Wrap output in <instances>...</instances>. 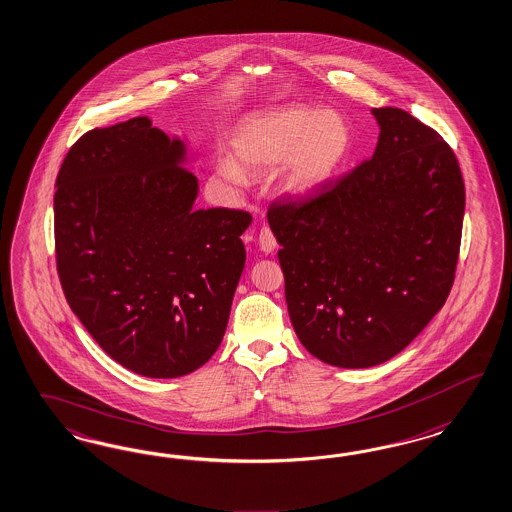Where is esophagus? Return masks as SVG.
Instances as JSON below:
<instances>
[{"label": "esophagus", "mask_w": 512, "mask_h": 512, "mask_svg": "<svg viewBox=\"0 0 512 512\" xmlns=\"http://www.w3.org/2000/svg\"><path fill=\"white\" fill-rule=\"evenodd\" d=\"M258 245H260V250L265 252V254H271L273 250L277 249V239H275V235L267 226H263L260 234H258Z\"/></svg>", "instance_id": "esophagus-1"}]
</instances>
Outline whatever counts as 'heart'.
Listing matches in <instances>:
<instances>
[{"instance_id": "b5f03b06", "label": "heart", "mask_w": 512, "mask_h": 512, "mask_svg": "<svg viewBox=\"0 0 512 512\" xmlns=\"http://www.w3.org/2000/svg\"><path fill=\"white\" fill-rule=\"evenodd\" d=\"M350 146L348 123L333 110L282 106L237 125L230 140V157L220 159L217 174L230 183H245L280 168L282 192L305 200L335 179Z\"/></svg>"}]
</instances>
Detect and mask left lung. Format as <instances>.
I'll list each match as a JSON object with an SVG mask.
<instances>
[{"label": "left lung", "instance_id": "8db88e82", "mask_svg": "<svg viewBox=\"0 0 512 512\" xmlns=\"http://www.w3.org/2000/svg\"><path fill=\"white\" fill-rule=\"evenodd\" d=\"M370 161L307 202L273 204L286 303L327 365L368 368L404 350L453 288L466 207L453 149L400 108H372Z\"/></svg>", "mask_w": 512, "mask_h": 512}]
</instances>
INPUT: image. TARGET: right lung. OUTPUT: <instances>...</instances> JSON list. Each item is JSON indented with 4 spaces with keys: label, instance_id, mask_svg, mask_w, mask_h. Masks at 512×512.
<instances>
[{
    "label": "right lung",
    "instance_id": "right-lung-1",
    "mask_svg": "<svg viewBox=\"0 0 512 512\" xmlns=\"http://www.w3.org/2000/svg\"><path fill=\"white\" fill-rule=\"evenodd\" d=\"M187 149L146 116L86 132L59 168L56 263L67 303L119 365L179 378L217 351L245 267L247 211L194 209Z\"/></svg>",
    "mask_w": 512,
    "mask_h": 512
}]
</instances>
